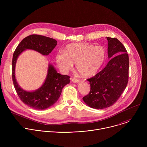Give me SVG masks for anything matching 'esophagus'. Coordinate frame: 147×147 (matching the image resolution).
Returning a JSON list of instances; mask_svg holds the SVG:
<instances>
[{
	"label": "esophagus",
	"instance_id": "esophagus-1",
	"mask_svg": "<svg viewBox=\"0 0 147 147\" xmlns=\"http://www.w3.org/2000/svg\"><path fill=\"white\" fill-rule=\"evenodd\" d=\"M71 81L74 83H77L79 82V80L76 78H71Z\"/></svg>",
	"mask_w": 147,
	"mask_h": 147
}]
</instances>
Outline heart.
<instances>
[{
	"label": "heart",
	"mask_w": 147,
	"mask_h": 147,
	"mask_svg": "<svg viewBox=\"0 0 147 147\" xmlns=\"http://www.w3.org/2000/svg\"><path fill=\"white\" fill-rule=\"evenodd\" d=\"M106 51L101 46L85 43H73L66 46L65 52H59L56 63L64 72L73 68L74 63L78 72L84 77L96 74L105 60Z\"/></svg>",
	"instance_id": "heart-1"
}]
</instances>
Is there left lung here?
<instances>
[{
    "label": "left lung",
    "mask_w": 147,
    "mask_h": 147,
    "mask_svg": "<svg viewBox=\"0 0 147 147\" xmlns=\"http://www.w3.org/2000/svg\"><path fill=\"white\" fill-rule=\"evenodd\" d=\"M107 38L108 57L111 59L102 71L87 79L91 90L82 98L88 107L96 109L113 105L126 87L129 80V60L126 49L117 38Z\"/></svg>",
    "instance_id": "obj_1"
}]
</instances>
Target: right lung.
Masks as SVG:
<instances>
[{
  "mask_svg": "<svg viewBox=\"0 0 147 147\" xmlns=\"http://www.w3.org/2000/svg\"><path fill=\"white\" fill-rule=\"evenodd\" d=\"M57 45V41L49 37L31 35L24 38L16 49L12 60V78L18 96L24 104L36 110H44L52 106L58 100L63 87L70 82L69 76L57 73L54 66L49 64L46 79L42 86L33 91L20 87L15 76L18 57L26 49L34 50L42 55H48Z\"/></svg>",
  "mask_w": 147,
  "mask_h": 147,
  "instance_id": "obj_1",
  "label": "right lung"
}]
</instances>
